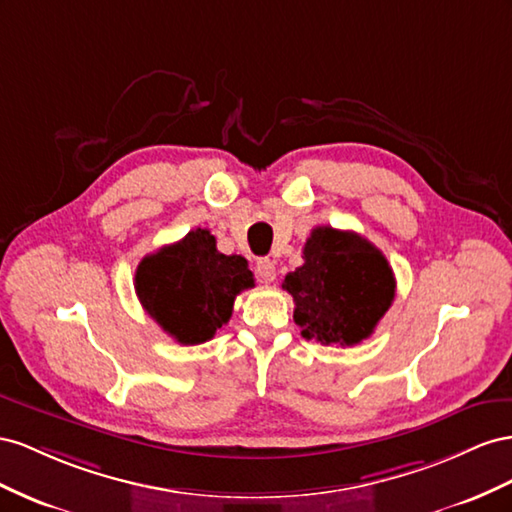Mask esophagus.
Returning <instances> with one entry per match:
<instances>
[{"instance_id":"1","label":"esophagus","mask_w":512,"mask_h":512,"mask_svg":"<svg viewBox=\"0 0 512 512\" xmlns=\"http://www.w3.org/2000/svg\"><path fill=\"white\" fill-rule=\"evenodd\" d=\"M255 270H257V274H259V279H261V281L272 283V281L276 279V266H274V261H272V259H268V257H261V259L257 261Z\"/></svg>"}]
</instances>
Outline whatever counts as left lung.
<instances>
[{
	"label": "left lung",
	"instance_id": "left-lung-1",
	"mask_svg": "<svg viewBox=\"0 0 512 512\" xmlns=\"http://www.w3.org/2000/svg\"><path fill=\"white\" fill-rule=\"evenodd\" d=\"M302 259L283 281L302 337L341 347L369 339L397 287L382 251L354 231L315 227Z\"/></svg>",
	"mask_w": 512,
	"mask_h": 512
}]
</instances>
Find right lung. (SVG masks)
<instances>
[{
	"mask_svg": "<svg viewBox=\"0 0 512 512\" xmlns=\"http://www.w3.org/2000/svg\"><path fill=\"white\" fill-rule=\"evenodd\" d=\"M255 287L253 272L240 255L216 251L208 229H193L137 266L135 289L143 309L169 337L199 345L225 326L233 300Z\"/></svg>",
	"mask_w": 512,
	"mask_h": 512,
	"instance_id": "obj_1",
	"label": "right lung"
}]
</instances>
